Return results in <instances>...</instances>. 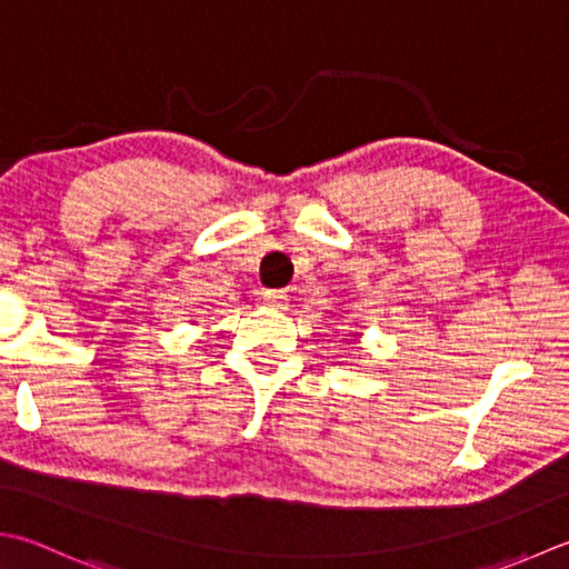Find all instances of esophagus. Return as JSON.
<instances>
[{
	"label": "esophagus",
	"mask_w": 569,
	"mask_h": 569,
	"mask_svg": "<svg viewBox=\"0 0 569 569\" xmlns=\"http://www.w3.org/2000/svg\"><path fill=\"white\" fill-rule=\"evenodd\" d=\"M266 300H269L273 308H286L291 296H288V291H283V288H269V291H266Z\"/></svg>",
	"instance_id": "esophagus-1"
}]
</instances>
